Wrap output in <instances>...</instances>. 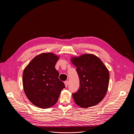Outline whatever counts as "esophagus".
Here are the masks:
<instances>
[{"label":"esophagus","instance_id":"esophagus-1","mask_svg":"<svg viewBox=\"0 0 134 134\" xmlns=\"http://www.w3.org/2000/svg\"><path fill=\"white\" fill-rule=\"evenodd\" d=\"M65 83V86L67 87L68 86V81H66L64 82Z\"/></svg>","mask_w":134,"mask_h":134}]
</instances>
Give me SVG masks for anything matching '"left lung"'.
Instances as JSON below:
<instances>
[{"instance_id": "obj_1", "label": "left lung", "mask_w": 134, "mask_h": 134, "mask_svg": "<svg viewBox=\"0 0 134 134\" xmlns=\"http://www.w3.org/2000/svg\"><path fill=\"white\" fill-rule=\"evenodd\" d=\"M71 61L76 67L80 80V88L73 94L74 102L83 108L99 104L108 91L110 78L108 69L93 54H84L71 58Z\"/></svg>"}]
</instances>
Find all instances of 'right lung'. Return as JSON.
Listing matches in <instances>:
<instances>
[{"mask_svg":"<svg viewBox=\"0 0 134 134\" xmlns=\"http://www.w3.org/2000/svg\"><path fill=\"white\" fill-rule=\"evenodd\" d=\"M59 59V56L52 53H42L35 56L24 69V93L37 107L48 109L53 106L65 87L55 67Z\"/></svg>","mask_w":134,"mask_h":134,"instance_id":"1","label":"right lung"}]
</instances>
